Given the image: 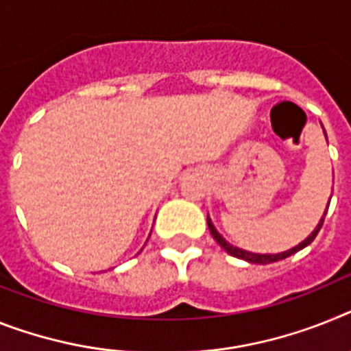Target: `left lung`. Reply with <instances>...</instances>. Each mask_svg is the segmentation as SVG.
<instances>
[{
    "label": "left lung",
    "instance_id": "8db88e82",
    "mask_svg": "<svg viewBox=\"0 0 351 351\" xmlns=\"http://www.w3.org/2000/svg\"><path fill=\"white\" fill-rule=\"evenodd\" d=\"M325 132V130H323ZM325 137H326V132H325ZM332 198V196H330ZM328 205L330 203H326V208L325 212H323V216H321L319 223L316 225V228L311 232V234L305 237V239L302 241L300 244H296V246H293V248L285 250V252H280V253H253V252H246V250L243 248H237V246H234V244H230L228 241L223 237V235L219 234V232L216 230V226L212 225V219L207 216V225H208V230H210L212 237L217 241V244H219L221 248L225 250L226 253H230L232 257H237V258H243V261L246 262H252V264H271V262H276V261H282V258H287L291 257V255H294L296 252H300V250H303L305 246H308V244L312 243V241L316 239L317 232L321 230V226H323V221H325V216H326V210H328Z\"/></svg>",
    "mask_w": 351,
    "mask_h": 351
}]
</instances>
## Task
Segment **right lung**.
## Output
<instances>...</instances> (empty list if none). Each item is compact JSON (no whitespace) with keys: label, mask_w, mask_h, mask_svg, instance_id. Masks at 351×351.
<instances>
[{"label":"right lung","mask_w":351,"mask_h":351,"mask_svg":"<svg viewBox=\"0 0 351 351\" xmlns=\"http://www.w3.org/2000/svg\"><path fill=\"white\" fill-rule=\"evenodd\" d=\"M149 235H152V234H149ZM148 239H149V237H148ZM146 243H148V241H146Z\"/></svg>","instance_id":"1"}]
</instances>
